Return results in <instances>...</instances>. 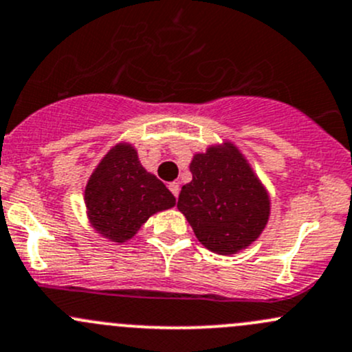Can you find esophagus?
Here are the masks:
<instances>
[{"mask_svg":"<svg viewBox=\"0 0 352 352\" xmlns=\"http://www.w3.org/2000/svg\"><path fill=\"white\" fill-rule=\"evenodd\" d=\"M169 190H171V193L177 198V195H179V183H171L169 184Z\"/></svg>","mask_w":352,"mask_h":352,"instance_id":"obj_1","label":"esophagus"}]
</instances>
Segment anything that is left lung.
<instances>
[{
	"mask_svg": "<svg viewBox=\"0 0 352 352\" xmlns=\"http://www.w3.org/2000/svg\"><path fill=\"white\" fill-rule=\"evenodd\" d=\"M193 179L181 188L177 208L198 241L215 254H237L263 234L270 193L235 144L223 140L197 152Z\"/></svg>",
	"mask_w": 352,
	"mask_h": 352,
	"instance_id": "1",
	"label": "left lung"
}]
</instances>
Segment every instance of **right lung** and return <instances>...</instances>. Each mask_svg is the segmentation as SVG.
Segmentation results:
<instances>
[{
	"label": "right lung",
	"instance_id": "right-lung-1",
	"mask_svg": "<svg viewBox=\"0 0 352 352\" xmlns=\"http://www.w3.org/2000/svg\"><path fill=\"white\" fill-rule=\"evenodd\" d=\"M85 203L93 229L101 237L123 244L149 217L173 208L176 198L140 164L135 147L120 142L104 154L89 176Z\"/></svg>",
	"mask_w": 352,
	"mask_h": 352
}]
</instances>
